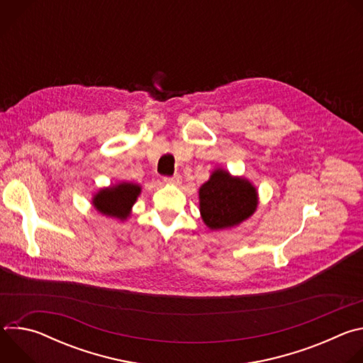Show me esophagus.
Returning a JSON list of instances; mask_svg holds the SVG:
<instances>
[{
	"instance_id": "1",
	"label": "esophagus",
	"mask_w": 363,
	"mask_h": 363,
	"mask_svg": "<svg viewBox=\"0 0 363 363\" xmlns=\"http://www.w3.org/2000/svg\"><path fill=\"white\" fill-rule=\"evenodd\" d=\"M181 175H178V174H175V175H172V177H167V178H164V181L167 182V184H169V185H179L181 184Z\"/></svg>"
}]
</instances>
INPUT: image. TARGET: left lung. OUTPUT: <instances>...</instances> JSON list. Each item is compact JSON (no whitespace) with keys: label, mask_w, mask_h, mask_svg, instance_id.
<instances>
[{"label":"left lung","mask_w":363,"mask_h":363,"mask_svg":"<svg viewBox=\"0 0 363 363\" xmlns=\"http://www.w3.org/2000/svg\"><path fill=\"white\" fill-rule=\"evenodd\" d=\"M199 213L213 231L227 230L248 220L257 210V188L244 177H234L223 168L211 172L198 191Z\"/></svg>","instance_id":"8db88e82"}]
</instances>
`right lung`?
Returning <instances> with one entry per match:
<instances>
[{
	"instance_id": "1",
	"label": "right lung",
	"mask_w": 363,
	"mask_h": 363,
	"mask_svg": "<svg viewBox=\"0 0 363 363\" xmlns=\"http://www.w3.org/2000/svg\"><path fill=\"white\" fill-rule=\"evenodd\" d=\"M142 192V186L133 182H118L100 188L91 198L93 208L101 216L125 221L132 214V206Z\"/></svg>"
}]
</instances>
